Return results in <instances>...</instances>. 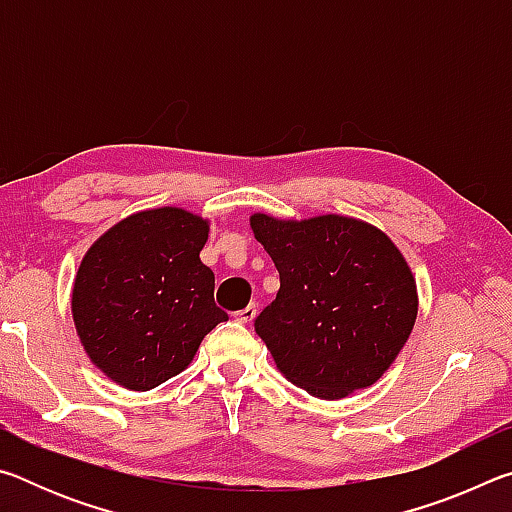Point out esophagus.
<instances>
[{
  "instance_id": "1",
  "label": "esophagus",
  "mask_w": 512,
  "mask_h": 512,
  "mask_svg": "<svg viewBox=\"0 0 512 512\" xmlns=\"http://www.w3.org/2000/svg\"><path fill=\"white\" fill-rule=\"evenodd\" d=\"M255 316H257V307L255 305H248V307H244V309L237 311V314H235V318L239 320V323H253Z\"/></svg>"
}]
</instances>
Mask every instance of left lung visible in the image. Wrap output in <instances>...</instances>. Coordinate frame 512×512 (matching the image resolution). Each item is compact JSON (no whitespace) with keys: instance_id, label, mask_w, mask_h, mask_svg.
I'll return each mask as SVG.
<instances>
[{"instance_id":"8db88e82","label":"left lung","mask_w":512,"mask_h":512,"mask_svg":"<svg viewBox=\"0 0 512 512\" xmlns=\"http://www.w3.org/2000/svg\"><path fill=\"white\" fill-rule=\"evenodd\" d=\"M250 228L280 273V291L255 318L277 370L320 400L375 384L418 316L400 248L375 225L341 214L293 221L257 212Z\"/></svg>"}]
</instances>
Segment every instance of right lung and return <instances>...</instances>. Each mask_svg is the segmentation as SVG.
<instances>
[{"label":"right lung","mask_w":512,"mask_h":512,"mask_svg":"<svg viewBox=\"0 0 512 512\" xmlns=\"http://www.w3.org/2000/svg\"><path fill=\"white\" fill-rule=\"evenodd\" d=\"M210 221L183 207L126 216L94 241L76 273L72 316L90 361L128 391H151L192 363L228 320L201 262Z\"/></svg>","instance_id":"1"}]
</instances>
